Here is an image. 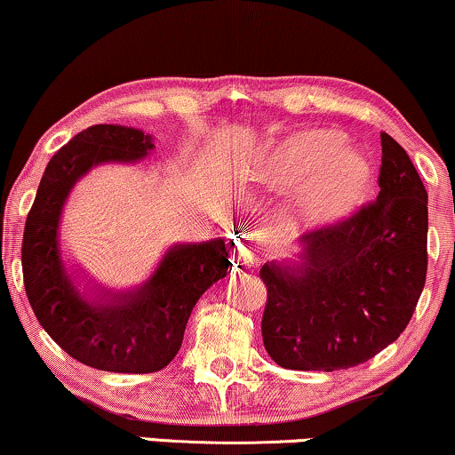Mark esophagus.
<instances>
[{"label":"esophagus","instance_id":"esophagus-1","mask_svg":"<svg viewBox=\"0 0 455 455\" xmlns=\"http://www.w3.org/2000/svg\"><path fill=\"white\" fill-rule=\"evenodd\" d=\"M246 236H240L236 238V251H234V266L240 267V270H249V267H253L257 263V257L253 253V249L251 246H246L244 243Z\"/></svg>","mask_w":455,"mask_h":455}]
</instances>
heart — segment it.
I'll return each instance as SVG.
<instances>
[{"label": "heart", "mask_w": 455, "mask_h": 455, "mask_svg": "<svg viewBox=\"0 0 455 455\" xmlns=\"http://www.w3.org/2000/svg\"><path fill=\"white\" fill-rule=\"evenodd\" d=\"M331 131H301L274 148L257 166V179L301 188V202L314 221L338 223L361 209L371 189V164L361 151L341 148Z\"/></svg>", "instance_id": "obj_1"}]
</instances>
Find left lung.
<instances>
[{
    "label": "left lung",
    "instance_id": "1",
    "mask_svg": "<svg viewBox=\"0 0 455 455\" xmlns=\"http://www.w3.org/2000/svg\"><path fill=\"white\" fill-rule=\"evenodd\" d=\"M379 137L378 200L301 236L295 259L263 263L261 335L280 367H356L411 321L428 267V194L407 151L390 134Z\"/></svg>",
    "mask_w": 455,
    "mask_h": 455
}]
</instances>
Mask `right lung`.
<instances>
[{"label": "right lung", "mask_w": 455, "mask_h": 455, "mask_svg": "<svg viewBox=\"0 0 455 455\" xmlns=\"http://www.w3.org/2000/svg\"><path fill=\"white\" fill-rule=\"evenodd\" d=\"M139 128L97 124L77 132L48 162L22 236V278L39 324L67 355L114 373H154L181 347L202 293L228 274L223 238L168 246L151 276L132 289L84 287L60 251V217L82 177L99 164H134L154 151Z\"/></svg>", "instance_id": "right-lung-1"}]
</instances>
